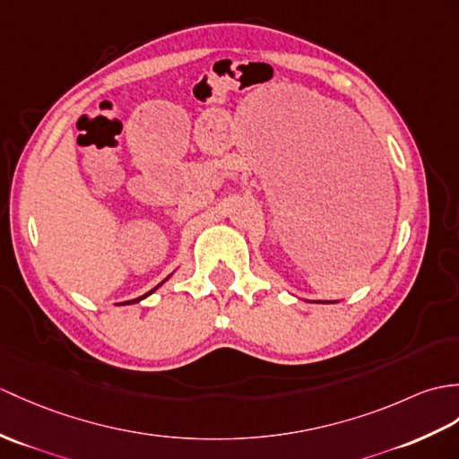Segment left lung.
<instances>
[{
    "instance_id": "left-lung-1",
    "label": "left lung",
    "mask_w": 459,
    "mask_h": 459,
    "mask_svg": "<svg viewBox=\"0 0 459 459\" xmlns=\"http://www.w3.org/2000/svg\"><path fill=\"white\" fill-rule=\"evenodd\" d=\"M316 303H323V301H316Z\"/></svg>"
}]
</instances>
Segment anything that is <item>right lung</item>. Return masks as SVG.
I'll use <instances>...</instances> for the list:
<instances>
[{
    "label": "right lung",
    "mask_w": 459,
    "mask_h": 459,
    "mask_svg": "<svg viewBox=\"0 0 459 459\" xmlns=\"http://www.w3.org/2000/svg\"><path fill=\"white\" fill-rule=\"evenodd\" d=\"M168 278H169V275H168ZM168 278H166V280H168ZM166 280H164V281H166ZM164 281H162V283H164ZM162 283H158V285L154 287V290H151V291H148V293H144L143 297H136V299H131V301H125V303H119V305H131V303H138V301H143V299H146V297H148V295H152V293H154V291L158 290V287H160V285H162Z\"/></svg>",
    "instance_id": "right-lung-1"
}]
</instances>
